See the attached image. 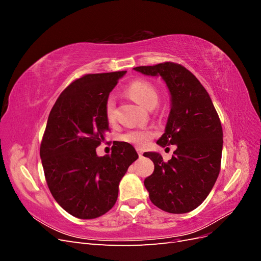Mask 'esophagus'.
<instances>
[{
	"instance_id": "1",
	"label": "esophagus",
	"mask_w": 261,
	"mask_h": 261,
	"mask_svg": "<svg viewBox=\"0 0 261 261\" xmlns=\"http://www.w3.org/2000/svg\"><path fill=\"white\" fill-rule=\"evenodd\" d=\"M137 152H138V155H139V156H143V153H144V152L141 151L140 149H137Z\"/></svg>"
}]
</instances>
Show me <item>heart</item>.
<instances>
[{
  "label": "heart",
  "mask_w": 261,
  "mask_h": 261,
  "mask_svg": "<svg viewBox=\"0 0 261 261\" xmlns=\"http://www.w3.org/2000/svg\"><path fill=\"white\" fill-rule=\"evenodd\" d=\"M127 92L140 106H143L148 110L155 107L158 103V99H159L154 86L146 81H135L130 83L127 87ZM105 113L109 122H113L115 120V97L112 96V94H110L107 98ZM153 132L145 128H139L127 130L123 134L121 138L125 143L139 148H144L150 143V140L153 138Z\"/></svg>",
  "instance_id": "obj_1"
}]
</instances>
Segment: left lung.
I'll use <instances>...</instances> for the list:
<instances>
[{
  "label": "left lung",
  "instance_id": "obj_1",
  "mask_svg": "<svg viewBox=\"0 0 261 261\" xmlns=\"http://www.w3.org/2000/svg\"><path fill=\"white\" fill-rule=\"evenodd\" d=\"M160 76L171 96V111L156 144L176 145L172 159L145 152L154 171L144 184L151 202L163 211L186 213L207 198L218 178L223 147L220 118L207 90L184 66L172 62L134 68Z\"/></svg>",
  "mask_w": 261,
  "mask_h": 261
}]
</instances>
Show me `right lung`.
<instances>
[{"mask_svg": "<svg viewBox=\"0 0 261 261\" xmlns=\"http://www.w3.org/2000/svg\"><path fill=\"white\" fill-rule=\"evenodd\" d=\"M125 74L83 76L60 94L49 114L40 146L46 184L60 206L76 218L94 219L111 209L118 184L138 158L124 141L113 143L110 155L96 152L109 132L107 98Z\"/></svg>", "mask_w": 261, "mask_h": 261, "instance_id": "right-lung-1", "label": "right lung"}]
</instances>
